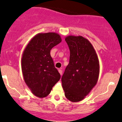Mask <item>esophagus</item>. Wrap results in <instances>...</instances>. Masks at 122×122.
I'll use <instances>...</instances> for the list:
<instances>
[{"label": "esophagus", "mask_w": 122, "mask_h": 122, "mask_svg": "<svg viewBox=\"0 0 122 122\" xmlns=\"http://www.w3.org/2000/svg\"><path fill=\"white\" fill-rule=\"evenodd\" d=\"M58 72H59L60 75H62V70H61V69H58Z\"/></svg>", "instance_id": "obj_1"}]
</instances>
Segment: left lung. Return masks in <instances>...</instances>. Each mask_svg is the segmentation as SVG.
<instances>
[{"mask_svg":"<svg viewBox=\"0 0 122 122\" xmlns=\"http://www.w3.org/2000/svg\"><path fill=\"white\" fill-rule=\"evenodd\" d=\"M70 50L69 63L61 78L65 97L72 102L83 100L96 85L100 65L96 51L82 36L65 38Z\"/></svg>","mask_w":122,"mask_h":122,"instance_id":"8db88e82","label":"left lung"}]
</instances>
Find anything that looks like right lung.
<instances>
[{
    "label": "right lung",
    "instance_id": "1",
    "mask_svg": "<svg viewBox=\"0 0 122 122\" xmlns=\"http://www.w3.org/2000/svg\"><path fill=\"white\" fill-rule=\"evenodd\" d=\"M56 33H38L25 47L21 66L25 83L35 96L45 97L61 75L55 68L50 50L61 42Z\"/></svg>",
    "mask_w": 122,
    "mask_h": 122
}]
</instances>
